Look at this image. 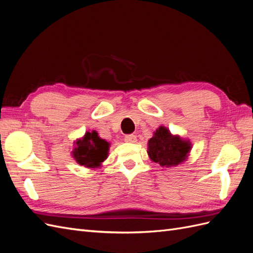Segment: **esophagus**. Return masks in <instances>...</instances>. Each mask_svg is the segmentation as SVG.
Listing matches in <instances>:
<instances>
[{
	"label": "esophagus",
	"instance_id": "obj_1",
	"mask_svg": "<svg viewBox=\"0 0 253 253\" xmlns=\"http://www.w3.org/2000/svg\"><path fill=\"white\" fill-rule=\"evenodd\" d=\"M125 140L126 142H136V136L134 134H128L125 136Z\"/></svg>",
	"mask_w": 253,
	"mask_h": 253
}]
</instances>
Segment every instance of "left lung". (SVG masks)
<instances>
[{
	"instance_id": "left-lung-1",
	"label": "left lung",
	"mask_w": 253,
	"mask_h": 253,
	"mask_svg": "<svg viewBox=\"0 0 253 253\" xmlns=\"http://www.w3.org/2000/svg\"><path fill=\"white\" fill-rule=\"evenodd\" d=\"M191 143L173 136L169 129L160 126L149 140L148 154L153 162L162 167H174L187 158Z\"/></svg>"
}]
</instances>
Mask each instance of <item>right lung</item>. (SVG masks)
<instances>
[{
  "label": "right lung",
  "instance_id": "add662e5",
  "mask_svg": "<svg viewBox=\"0 0 253 253\" xmlns=\"http://www.w3.org/2000/svg\"><path fill=\"white\" fill-rule=\"evenodd\" d=\"M76 144L77 147L75 148L73 155L76 162L81 166L87 168L99 167L108 157L110 143L101 139L95 131L85 133L83 139L76 141Z\"/></svg>",
  "mask_w": 253,
  "mask_h": 253
}]
</instances>
